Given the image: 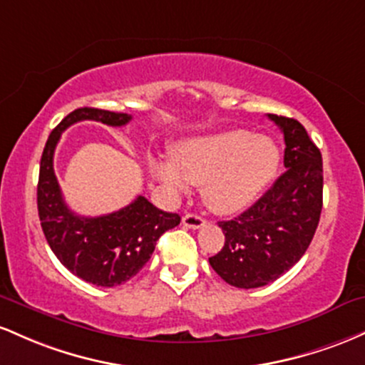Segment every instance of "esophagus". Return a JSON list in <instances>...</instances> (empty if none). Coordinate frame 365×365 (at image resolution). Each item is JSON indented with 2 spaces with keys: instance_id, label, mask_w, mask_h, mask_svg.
I'll return each mask as SVG.
<instances>
[{
  "instance_id": "obj_1",
  "label": "esophagus",
  "mask_w": 365,
  "mask_h": 365,
  "mask_svg": "<svg viewBox=\"0 0 365 365\" xmlns=\"http://www.w3.org/2000/svg\"><path fill=\"white\" fill-rule=\"evenodd\" d=\"M182 224L186 227H190V229H200V227H203L205 224H207V220H205L203 217H200L196 214H186L182 217Z\"/></svg>"
}]
</instances>
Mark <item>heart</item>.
<instances>
[{
  "mask_svg": "<svg viewBox=\"0 0 365 365\" xmlns=\"http://www.w3.org/2000/svg\"><path fill=\"white\" fill-rule=\"evenodd\" d=\"M279 150L272 139L236 129L186 139L172 151V160L151 158L155 178L174 193L203 184V198L219 214H235L255 202L272 181Z\"/></svg>",
  "mask_w": 365,
  "mask_h": 365,
  "instance_id": "b5f03b06",
  "label": "heart"
}]
</instances>
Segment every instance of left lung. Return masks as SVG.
<instances>
[{"instance_id":"left-lung-1","label":"left lung","mask_w":365,"mask_h":365,"mask_svg":"<svg viewBox=\"0 0 365 365\" xmlns=\"http://www.w3.org/2000/svg\"><path fill=\"white\" fill-rule=\"evenodd\" d=\"M284 134V174L259 202L232 220H220L224 247L212 269L236 288H260L304 257L322 210V157L294 118L267 115Z\"/></svg>"}]
</instances>
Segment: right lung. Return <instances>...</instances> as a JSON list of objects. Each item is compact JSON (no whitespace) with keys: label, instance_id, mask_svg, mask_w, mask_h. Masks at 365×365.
Masks as SVG:
<instances>
[{"label":"right lung","instance_id":"obj_1","mask_svg":"<svg viewBox=\"0 0 365 365\" xmlns=\"http://www.w3.org/2000/svg\"><path fill=\"white\" fill-rule=\"evenodd\" d=\"M129 113L100 108L73 110L51 130L39 167L38 212L48 245L61 264L77 277L96 286L113 288L124 284L145 267L158 237L181 222L178 214H169L138 196L133 203L112 214L83 217L73 214L63 202L53 155L61 133L81 120L103 122L120 128L130 120Z\"/></svg>","mask_w":365,"mask_h":365}]
</instances>
